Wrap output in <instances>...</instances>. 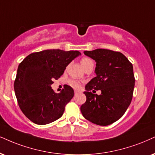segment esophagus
<instances>
[{
    "instance_id": "1",
    "label": "esophagus",
    "mask_w": 155,
    "mask_h": 155,
    "mask_svg": "<svg viewBox=\"0 0 155 155\" xmlns=\"http://www.w3.org/2000/svg\"><path fill=\"white\" fill-rule=\"evenodd\" d=\"M78 93H79V91H74V95L78 94Z\"/></svg>"
}]
</instances>
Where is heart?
Listing matches in <instances>:
<instances>
[{"label": "heart", "mask_w": 155, "mask_h": 155, "mask_svg": "<svg viewBox=\"0 0 155 155\" xmlns=\"http://www.w3.org/2000/svg\"><path fill=\"white\" fill-rule=\"evenodd\" d=\"M81 64L82 67L85 69V68H87L89 64H93V61L91 60V59L85 57V58H83L81 60ZM69 84H70V86L74 87V88H78V87H80V83H78L77 81H74V80H70V81H69Z\"/></svg>", "instance_id": "1"}]
</instances>
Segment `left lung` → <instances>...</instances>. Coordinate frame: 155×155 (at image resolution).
I'll return each instance as SVG.
<instances>
[{
    "label": "left lung",
    "mask_w": 155,
    "mask_h": 155,
    "mask_svg": "<svg viewBox=\"0 0 155 155\" xmlns=\"http://www.w3.org/2000/svg\"><path fill=\"white\" fill-rule=\"evenodd\" d=\"M84 54L95 61L96 67L95 77L85 87L86 101L81 107V113L93 124L110 125L124 115L131 102L135 83L132 64L122 53L109 49ZM94 89H100L101 95L93 94Z\"/></svg>",
    "instance_id": "obj_1"
}]
</instances>
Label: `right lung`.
<instances>
[{"mask_svg": "<svg viewBox=\"0 0 155 155\" xmlns=\"http://www.w3.org/2000/svg\"><path fill=\"white\" fill-rule=\"evenodd\" d=\"M81 54L78 51L46 49L31 53L19 64L15 94L21 111L34 124L45 125L62 116L67 104L74 96V91L64 85V89L56 93L51 85Z\"/></svg>", "mask_w": 155, "mask_h": 155, "instance_id": "obj_1", "label": "right lung"}]
</instances>
